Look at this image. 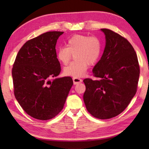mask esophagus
Here are the masks:
<instances>
[{"instance_id":"34e87169","label":"esophagus","mask_w":149,"mask_h":149,"mask_svg":"<svg viewBox=\"0 0 149 149\" xmlns=\"http://www.w3.org/2000/svg\"><path fill=\"white\" fill-rule=\"evenodd\" d=\"M73 81H74V84H77L79 83H81V82H83V80L79 78H75L74 77L73 78Z\"/></svg>"}]
</instances>
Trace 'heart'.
<instances>
[{
    "label": "heart",
    "mask_w": 149,
    "mask_h": 149,
    "mask_svg": "<svg viewBox=\"0 0 149 149\" xmlns=\"http://www.w3.org/2000/svg\"><path fill=\"white\" fill-rule=\"evenodd\" d=\"M102 49V42L97 36L77 34L68 40L66 47H60L57 57L59 62L66 65L74 55L75 60L64 68V74L78 78L86 74L88 65H93L99 61Z\"/></svg>",
    "instance_id": "obj_1"
}]
</instances>
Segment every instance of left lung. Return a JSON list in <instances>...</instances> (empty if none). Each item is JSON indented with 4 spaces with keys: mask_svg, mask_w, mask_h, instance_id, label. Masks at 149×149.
Returning <instances> with one entry per match:
<instances>
[{
    "mask_svg": "<svg viewBox=\"0 0 149 149\" xmlns=\"http://www.w3.org/2000/svg\"><path fill=\"white\" fill-rule=\"evenodd\" d=\"M101 31L106 35V47L93 69V76L100 79H84L83 99L93 116L109 119L123 112L136 93L140 65L127 39L110 29Z\"/></svg>",
    "mask_w": 149,
    "mask_h": 149,
    "instance_id": "obj_1",
    "label": "left lung"
}]
</instances>
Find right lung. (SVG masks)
Instances as JSON below:
<instances>
[{"label": "right lung", "mask_w": 149, "mask_h": 149, "mask_svg": "<svg viewBox=\"0 0 149 149\" xmlns=\"http://www.w3.org/2000/svg\"><path fill=\"white\" fill-rule=\"evenodd\" d=\"M63 33L49 31L28 40L13 65L16 99L28 115L38 120L58 115L73 85L70 77L52 79L61 72L56 45Z\"/></svg>", "instance_id": "1"}]
</instances>
